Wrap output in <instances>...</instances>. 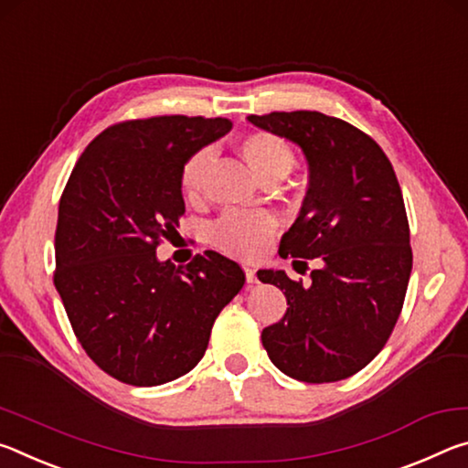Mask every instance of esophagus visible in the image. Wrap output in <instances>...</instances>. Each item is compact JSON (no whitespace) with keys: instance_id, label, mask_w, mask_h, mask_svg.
I'll use <instances>...</instances> for the list:
<instances>
[{"instance_id":"34e87169","label":"esophagus","mask_w":468,"mask_h":468,"mask_svg":"<svg viewBox=\"0 0 468 468\" xmlns=\"http://www.w3.org/2000/svg\"><path fill=\"white\" fill-rule=\"evenodd\" d=\"M244 273H247V282L249 284H257V270L255 267H250V265H244Z\"/></svg>"}]
</instances>
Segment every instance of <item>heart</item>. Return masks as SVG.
<instances>
[{"label": "heart", "mask_w": 468, "mask_h": 468, "mask_svg": "<svg viewBox=\"0 0 468 468\" xmlns=\"http://www.w3.org/2000/svg\"><path fill=\"white\" fill-rule=\"evenodd\" d=\"M239 151L259 180L280 182L294 170L296 153L286 139L267 130H252L239 141ZM211 165V149H198L182 164L180 190L186 201H197L203 193L207 170ZM275 234V219L267 213L229 211L213 228V242L240 259L261 255Z\"/></svg>", "instance_id": "heart-1"}]
</instances>
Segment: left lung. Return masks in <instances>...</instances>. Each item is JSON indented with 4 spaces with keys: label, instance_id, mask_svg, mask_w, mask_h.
Returning a JSON list of instances; mask_svg holds the SVG:
<instances>
[{
    "label": "left lung",
    "instance_id": "obj_1",
    "mask_svg": "<svg viewBox=\"0 0 468 468\" xmlns=\"http://www.w3.org/2000/svg\"><path fill=\"white\" fill-rule=\"evenodd\" d=\"M249 122L304 151L309 190L280 255L321 263L311 284L257 271L288 301L286 315L263 329V348L292 379H346L386 346L407 296L412 250L400 184L379 144L340 118L271 112Z\"/></svg>",
    "mask_w": 468,
    "mask_h": 468
}]
</instances>
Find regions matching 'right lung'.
I'll list each match as a JSON object with an SVG mask.
<instances>
[{"instance_id":"obj_1","label":"right lung","mask_w":468,"mask_h":468,"mask_svg":"<svg viewBox=\"0 0 468 468\" xmlns=\"http://www.w3.org/2000/svg\"><path fill=\"white\" fill-rule=\"evenodd\" d=\"M232 128L226 118L118 122L82 151L59 198L53 284L99 369L128 386H162L201 361L244 271L216 250L157 261L184 216L182 164Z\"/></svg>"}]
</instances>
